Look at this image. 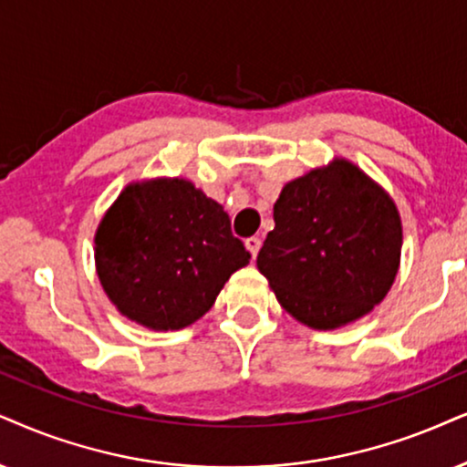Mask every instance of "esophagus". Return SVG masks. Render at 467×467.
I'll list each match as a JSON object with an SVG mask.
<instances>
[{
	"label": "esophagus",
	"mask_w": 467,
	"mask_h": 467,
	"mask_svg": "<svg viewBox=\"0 0 467 467\" xmlns=\"http://www.w3.org/2000/svg\"><path fill=\"white\" fill-rule=\"evenodd\" d=\"M245 247H247V252L252 254V258H256L258 250H261V239H258V237H250V239H245Z\"/></svg>",
	"instance_id": "obj_1"
}]
</instances>
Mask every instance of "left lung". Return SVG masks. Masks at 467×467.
<instances>
[{
    "instance_id": "obj_1",
    "label": "left lung",
    "mask_w": 467,
    "mask_h": 467,
    "mask_svg": "<svg viewBox=\"0 0 467 467\" xmlns=\"http://www.w3.org/2000/svg\"><path fill=\"white\" fill-rule=\"evenodd\" d=\"M256 267L293 318L336 329L383 302L400 267L403 223L379 182L345 157L282 187Z\"/></svg>"
}]
</instances>
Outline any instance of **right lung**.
I'll use <instances>...</instances> for the list:
<instances>
[{
	"label": "right lung",
	"mask_w": 467,
	"mask_h": 467,
	"mask_svg": "<svg viewBox=\"0 0 467 467\" xmlns=\"http://www.w3.org/2000/svg\"><path fill=\"white\" fill-rule=\"evenodd\" d=\"M250 252L222 204L181 176L129 182L94 233V265L122 317L174 332L204 317Z\"/></svg>",
	"instance_id": "obj_1"
}]
</instances>
